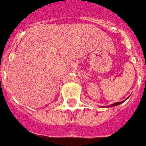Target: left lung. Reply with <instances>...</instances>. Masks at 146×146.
I'll return each mask as SVG.
<instances>
[{
    "label": "left lung",
    "mask_w": 146,
    "mask_h": 146,
    "mask_svg": "<svg viewBox=\"0 0 146 146\" xmlns=\"http://www.w3.org/2000/svg\"><path fill=\"white\" fill-rule=\"evenodd\" d=\"M126 100H127V99H126ZM125 100H124V101H125ZM124 101L116 102V103H115V104H112L111 105H110V106H108V107H110V108H111V107H115V106H118V105L121 104H122V103H123V102H124ZM102 108H105V107H104V106H103Z\"/></svg>",
    "instance_id": "obj_1"
}]
</instances>
